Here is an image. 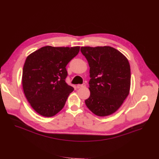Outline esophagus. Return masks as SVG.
Here are the masks:
<instances>
[{
    "mask_svg": "<svg viewBox=\"0 0 159 159\" xmlns=\"http://www.w3.org/2000/svg\"><path fill=\"white\" fill-rule=\"evenodd\" d=\"M86 86V84H78V85L77 86V88L79 89V88H84Z\"/></svg>",
    "mask_w": 159,
    "mask_h": 159,
    "instance_id": "1",
    "label": "esophagus"
}]
</instances>
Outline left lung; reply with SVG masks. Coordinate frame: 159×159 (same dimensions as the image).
Segmentation results:
<instances>
[{
	"instance_id": "1",
	"label": "left lung",
	"mask_w": 159,
	"mask_h": 159,
	"mask_svg": "<svg viewBox=\"0 0 159 159\" xmlns=\"http://www.w3.org/2000/svg\"><path fill=\"white\" fill-rule=\"evenodd\" d=\"M82 54L90 68L88 108L98 116L117 111L128 97L130 88V66L126 57L111 47H82Z\"/></svg>"
}]
</instances>
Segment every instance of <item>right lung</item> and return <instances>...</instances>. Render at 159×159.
Returning <instances> with one entry per match:
<instances>
[{
    "label": "right lung",
    "instance_id": "right-lung-1",
    "mask_svg": "<svg viewBox=\"0 0 159 159\" xmlns=\"http://www.w3.org/2000/svg\"><path fill=\"white\" fill-rule=\"evenodd\" d=\"M80 47L46 46L27 57L22 86L31 107L39 114L52 117L64 107L74 88L66 84V66L79 52Z\"/></svg>",
    "mask_w": 159,
    "mask_h": 159
}]
</instances>
